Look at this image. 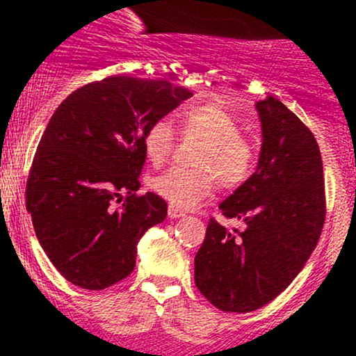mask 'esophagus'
I'll use <instances>...</instances> for the list:
<instances>
[{"mask_svg":"<svg viewBox=\"0 0 356 356\" xmlns=\"http://www.w3.org/2000/svg\"><path fill=\"white\" fill-rule=\"evenodd\" d=\"M167 214H169L170 219H177V218H182V216H186V214H184V211H181L179 207H174V206H169V211H167Z\"/></svg>","mask_w":356,"mask_h":356,"instance_id":"esophagus-1","label":"esophagus"}]
</instances>
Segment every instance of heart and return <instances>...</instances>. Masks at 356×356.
<instances>
[{"instance_id":"heart-1","label":"heart","mask_w":356,"mask_h":356,"mask_svg":"<svg viewBox=\"0 0 356 356\" xmlns=\"http://www.w3.org/2000/svg\"><path fill=\"white\" fill-rule=\"evenodd\" d=\"M184 137L199 138L194 157L197 169H174L157 175L150 186L154 192L179 209H191L216 189V177L224 187H238L251 177L256 150L241 134V127L227 110L216 104H201L184 108L179 115ZM174 129L169 120L159 118L147 127L142 147L145 159L154 167L169 161L174 150Z\"/></svg>"}]
</instances>
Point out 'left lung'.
<instances>
[{
  "label": "left lung",
  "instance_id": "left-lung-1",
  "mask_svg": "<svg viewBox=\"0 0 356 356\" xmlns=\"http://www.w3.org/2000/svg\"><path fill=\"white\" fill-rule=\"evenodd\" d=\"M263 145L256 172L219 209L194 259V281L216 308L249 313L268 305L300 275L325 224L320 147L312 130L273 95L256 104Z\"/></svg>",
  "mask_w": 356,
  "mask_h": 356
}]
</instances>
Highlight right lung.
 Returning a JSON list of instances; mask_svg holds the SVG:
<instances>
[{
	"label": "right lung",
	"instance_id": "obj_1",
	"mask_svg": "<svg viewBox=\"0 0 356 356\" xmlns=\"http://www.w3.org/2000/svg\"><path fill=\"white\" fill-rule=\"evenodd\" d=\"M191 97L164 79L113 75L55 110L31 164L26 209L48 259L72 284L95 291L134 271L138 241L167 216L157 194L137 195L142 137Z\"/></svg>",
	"mask_w": 356,
	"mask_h": 356
}]
</instances>
